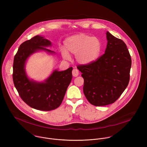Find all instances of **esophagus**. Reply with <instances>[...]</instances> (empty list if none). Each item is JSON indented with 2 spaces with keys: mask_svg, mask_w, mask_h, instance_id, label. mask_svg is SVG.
Instances as JSON below:
<instances>
[{
  "mask_svg": "<svg viewBox=\"0 0 147 147\" xmlns=\"http://www.w3.org/2000/svg\"><path fill=\"white\" fill-rule=\"evenodd\" d=\"M72 75L74 77H77L79 75V71L77 69H74L72 70Z\"/></svg>",
  "mask_w": 147,
  "mask_h": 147,
  "instance_id": "obj_1",
  "label": "esophagus"
}]
</instances>
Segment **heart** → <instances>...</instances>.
Listing matches in <instances>:
<instances>
[{
  "mask_svg": "<svg viewBox=\"0 0 147 147\" xmlns=\"http://www.w3.org/2000/svg\"><path fill=\"white\" fill-rule=\"evenodd\" d=\"M100 40L95 37L79 33L67 38L64 41V49L61 50L64 58L68 59L69 54L75 55L76 62L86 65L94 62L101 51Z\"/></svg>",
  "mask_w": 147,
  "mask_h": 147,
  "instance_id": "heart-1",
  "label": "heart"
}]
</instances>
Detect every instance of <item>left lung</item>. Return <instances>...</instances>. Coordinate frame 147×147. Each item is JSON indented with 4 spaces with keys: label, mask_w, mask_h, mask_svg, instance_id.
<instances>
[{
    "label": "left lung",
    "mask_w": 147,
    "mask_h": 147,
    "mask_svg": "<svg viewBox=\"0 0 147 147\" xmlns=\"http://www.w3.org/2000/svg\"><path fill=\"white\" fill-rule=\"evenodd\" d=\"M106 38L104 54L96 61L77 67L84 78V95L96 106L114 103L129 81L131 58L126 43L109 32Z\"/></svg>",
    "instance_id": "obj_1"
}]
</instances>
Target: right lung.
I'll use <instances>...</instances> for the list:
<instances>
[{"label": "right lung", "mask_w": 147, "mask_h": 147, "mask_svg": "<svg viewBox=\"0 0 147 147\" xmlns=\"http://www.w3.org/2000/svg\"><path fill=\"white\" fill-rule=\"evenodd\" d=\"M51 46L49 40L36 36L21 44L13 60V81L21 99L30 107L42 111L54 110L61 105L72 78V67L62 71L54 70L43 82L28 77L25 67L28 58L39 51L55 54L46 48Z\"/></svg>", "instance_id": "1"}]
</instances>
